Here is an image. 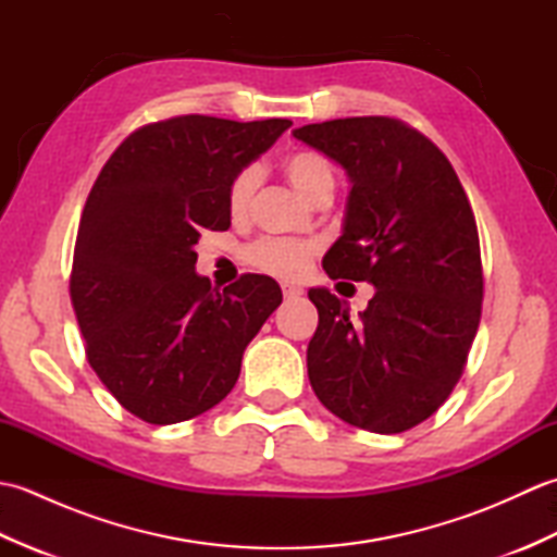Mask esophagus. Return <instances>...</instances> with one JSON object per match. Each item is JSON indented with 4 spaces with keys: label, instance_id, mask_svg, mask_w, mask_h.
<instances>
[{
    "label": "esophagus",
    "instance_id": "obj_1",
    "mask_svg": "<svg viewBox=\"0 0 557 557\" xmlns=\"http://www.w3.org/2000/svg\"><path fill=\"white\" fill-rule=\"evenodd\" d=\"M282 294H285V299H299L304 289L297 285H282Z\"/></svg>",
    "mask_w": 557,
    "mask_h": 557
}]
</instances>
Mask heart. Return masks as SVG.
<instances>
[{"label":"heart","instance_id":"b5f03b06","mask_svg":"<svg viewBox=\"0 0 557 557\" xmlns=\"http://www.w3.org/2000/svg\"><path fill=\"white\" fill-rule=\"evenodd\" d=\"M287 180L301 196L313 200L323 188H333V168L330 162L311 150H297L282 162ZM260 182V170L256 164L239 170L227 186V210L232 218H244L251 208L253 194ZM315 253V244L299 239H280V236H265V239L248 246L246 258L253 268L270 272L277 277H301Z\"/></svg>","mask_w":557,"mask_h":557}]
</instances>
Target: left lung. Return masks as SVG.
<instances>
[{
  "label": "left lung",
  "mask_w": 557,
  "mask_h": 557,
  "mask_svg": "<svg viewBox=\"0 0 557 557\" xmlns=\"http://www.w3.org/2000/svg\"><path fill=\"white\" fill-rule=\"evenodd\" d=\"M347 172L333 280L371 282L359 318L325 287L309 292L318 327L306 351L315 397L357 429L401 433L453 393L476 337L483 270L474 210L441 148L389 116L294 128Z\"/></svg>",
  "instance_id": "1"
}]
</instances>
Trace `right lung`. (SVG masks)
<instances>
[{"label": "right lung", "instance_id": "obj_1", "mask_svg": "<svg viewBox=\"0 0 557 557\" xmlns=\"http://www.w3.org/2000/svg\"><path fill=\"white\" fill-rule=\"evenodd\" d=\"M289 126L206 114L140 126L90 188L71 304L92 371L146 423L194 419L227 397L246 345L282 304L277 282L251 272L210 287L194 246L230 227L232 176Z\"/></svg>", "mask_w": 557, "mask_h": 557}]
</instances>
